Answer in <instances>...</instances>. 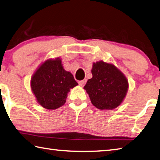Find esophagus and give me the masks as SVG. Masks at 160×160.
Instances as JSON below:
<instances>
[{"label":"esophagus","mask_w":160,"mask_h":160,"mask_svg":"<svg viewBox=\"0 0 160 160\" xmlns=\"http://www.w3.org/2000/svg\"><path fill=\"white\" fill-rule=\"evenodd\" d=\"M87 82V79H84L83 80H81V81H79L78 82V84H79L80 86H84L85 85V83Z\"/></svg>","instance_id":"obj_1"}]
</instances>
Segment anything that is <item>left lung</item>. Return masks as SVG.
<instances>
[{
  "mask_svg": "<svg viewBox=\"0 0 160 160\" xmlns=\"http://www.w3.org/2000/svg\"><path fill=\"white\" fill-rule=\"evenodd\" d=\"M92 74L84 89L93 105L100 110H112L120 106L129 88L123 72L112 63L99 61L93 63Z\"/></svg>",
  "mask_w": 160,
  "mask_h": 160,
  "instance_id": "1",
  "label": "left lung"
}]
</instances>
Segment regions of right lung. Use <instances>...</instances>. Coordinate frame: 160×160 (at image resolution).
<instances>
[{
    "label": "right lung",
    "instance_id": "1",
    "mask_svg": "<svg viewBox=\"0 0 160 160\" xmlns=\"http://www.w3.org/2000/svg\"><path fill=\"white\" fill-rule=\"evenodd\" d=\"M78 85L71 72L63 68L59 57L45 61L31 79V88L37 102L48 110L64 105L70 89Z\"/></svg>",
    "mask_w": 160,
    "mask_h": 160
}]
</instances>
